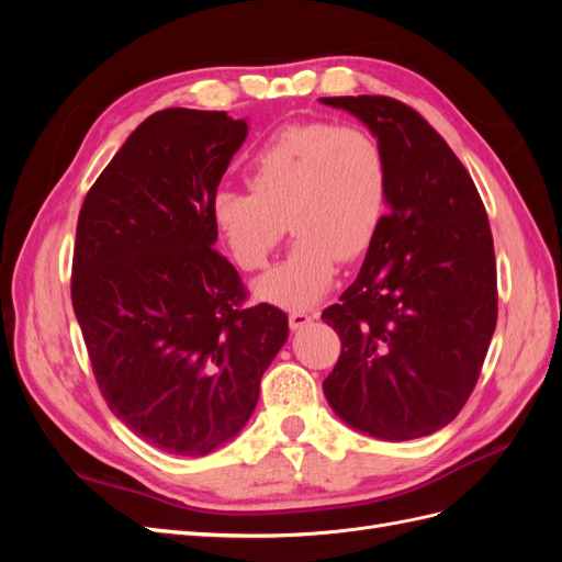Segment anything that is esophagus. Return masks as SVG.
<instances>
[{"instance_id":"34e87169","label":"esophagus","mask_w":562,"mask_h":562,"mask_svg":"<svg viewBox=\"0 0 562 562\" xmlns=\"http://www.w3.org/2000/svg\"><path fill=\"white\" fill-rule=\"evenodd\" d=\"M312 314H307V312H293V314H288V323H291V328L293 330H300V328H304L307 326V323H312Z\"/></svg>"}]
</instances>
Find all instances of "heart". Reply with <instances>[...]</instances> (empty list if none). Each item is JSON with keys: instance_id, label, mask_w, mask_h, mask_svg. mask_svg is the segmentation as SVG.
<instances>
[{"instance_id": "obj_1", "label": "heart", "mask_w": 562, "mask_h": 562, "mask_svg": "<svg viewBox=\"0 0 562 562\" xmlns=\"http://www.w3.org/2000/svg\"><path fill=\"white\" fill-rule=\"evenodd\" d=\"M250 190L220 187L211 220L244 271L267 267L288 225L285 260L255 283L258 297L297 310L328 291L337 260L356 262L389 213V164L361 126L295 122L277 128L248 164Z\"/></svg>"}]
</instances>
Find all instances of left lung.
Listing matches in <instances>:
<instances>
[{"label":"left lung","mask_w":562,"mask_h":562,"mask_svg":"<svg viewBox=\"0 0 562 562\" xmlns=\"http://www.w3.org/2000/svg\"><path fill=\"white\" fill-rule=\"evenodd\" d=\"M321 103L359 116L389 164V213L361 274L321 318L342 339L323 382L349 427L384 440L450 424L481 378L497 326L487 213L438 131L389 95Z\"/></svg>","instance_id":"obj_1"}]
</instances>
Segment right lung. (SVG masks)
Listing matches in <instances>:
<instances>
[{
  "label": "right lung",
  "mask_w": 562,
  "mask_h": 562,
  "mask_svg": "<svg viewBox=\"0 0 562 562\" xmlns=\"http://www.w3.org/2000/svg\"><path fill=\"white\" fill-rule=\"evenodd\" d=\"M244 119L168 108L98 176L77 220L72 307L110 411L168 454L199 457L244 429L288 316L246 304L213 244L211 199Z\"/></svg>",
  "instance_id": "add662e5"
}]
</instances>
